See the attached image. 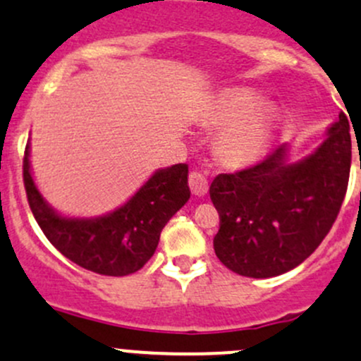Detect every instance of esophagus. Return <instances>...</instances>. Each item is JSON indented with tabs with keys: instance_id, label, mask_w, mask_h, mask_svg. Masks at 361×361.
<instances>
[{
	"instance_id": "obj_1",
	"label": "esophagus",
	"mask_w": 361,
	"mask_h": 361,
	"mask_svg": "<svg viewBox=\"0 0 361 361\" xmlns=\"http://www.w3.org/2000/svg\"><path fill=\"white\" fill-rule=\"evenodd\" d=\"M189 188H191V192L195 196L207 195L208 180H207L205 173L198 172V170H192V172L189 173Z\"/></svg>"
}]
</instances>
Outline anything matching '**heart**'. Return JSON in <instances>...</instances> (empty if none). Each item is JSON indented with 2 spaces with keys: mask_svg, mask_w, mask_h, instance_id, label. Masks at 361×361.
<instances>
[{
  "mask_svg": "<svg viewBox=\"0 0 361 361\" xmlns=\"http://www.w3.org/2000/svg\"><path fill=\"white\" fill-rule=\"evenodd\" d=\"M255 106H257V99L254 95L247 94V92H240V94L229 95L222 102L219 118L226 123L236 121L245 114L250 113ZM267 128H269L267 114L262 113V111H255L243 121L233 125L224 133V137H222V151L231 161H250L262 151L267 137Z\"/></svg>",
  "mask_w": 361,
  "mask_h": 361,
  "instance_id": "1",
  "label": "heart"
}]
</instances>
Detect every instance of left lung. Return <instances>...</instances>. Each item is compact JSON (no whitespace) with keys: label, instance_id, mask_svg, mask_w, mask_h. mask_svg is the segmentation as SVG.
<instances>
[{"label":"left lung","instance_id":"left-lung-1","mask_svg":"<svg viewBox=\"0 0 361 361\" xmlns=\"http://www.w3.org/2000/svg\"><path fill=\"white\" fill-rule=\"evenodd\" d=\"M349 169L351 135L341 113L329 139L302 161L287 163L280 146L248 169L219 173L210 185L221 219L219 261L248 278L278 276L306 261L339 215Z\"/></svg>","mask_w":361,"mask_h":361}]
</instances>
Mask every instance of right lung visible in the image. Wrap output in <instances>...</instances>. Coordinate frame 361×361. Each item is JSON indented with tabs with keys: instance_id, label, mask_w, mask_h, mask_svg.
Returning a JSON list of instances; mask_svg holds the SVG:
<instances>
[{
	"instance_id": "1",
	"label": "right lung",
	"mask_w": 361,
	"mask_h": 361,
	"mask_svg": "<svg viewBox=\"0 0 361 361\" xmlns=\"http://www.w3.org/2000/svg\"><path fill=\"white\" fill-rule=\"evenodd\" d=\"M29 207L44 236L64 257L104 276H126L153 257L166 222L191 196L188 165L156 172L123 207L99 219L55 214L36 189L29 169V146L22 161Z\"/></svg>"
}]
</instances>
